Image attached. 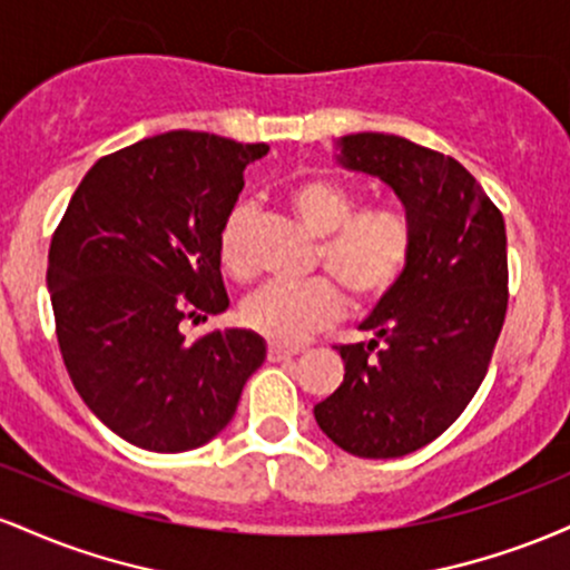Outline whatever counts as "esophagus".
I'll list each match as a JSON object with an SVG mask.
<instances>
[{
  "mask_svg": "<svg viewBox=\"0 0 570 570\" xmlns=\"http://www.w3.org/2000/svg\"><path fill=\"white\" fill-rule=\"evenodd\" d=\"M297 353H299L297 348H284V345H276V343L267 345V358H271V362H286V358H294Z\"/></svg>",
  "mask_w": 570,
  "mask_h": 570,
  "instance_id": "esophagus-1",
  "label": "esophagus"
}]
</instances>
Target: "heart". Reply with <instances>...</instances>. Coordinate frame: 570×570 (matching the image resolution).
Returning a JSON list of instances; mask_svg holds the SVG:
<instances>
[{"label": "heart", "mask_w": 570, "mask_h": 570, "mask_svg": "<svg viewBox=\"0 0 570 570\" xmlns=\"http://www.w3.org/2000/svg\"><path fill=\"white\" fill-rule=\"evenodd\" d=\"M289 206L318 235L316 265L351 297L353 305H375L407 271L415 227L399 208H362V193L337 176H311L289 189ZM254 203L238 200L219 227L217 257L227 276H252L248 227ZM332 279V281H333ZM331 281V282H332ZM328 278L303 284H265L240 305V324L276 345H297L335 324L343 293Z\"/></svg>", "instance_id": "1"}]
</instances>
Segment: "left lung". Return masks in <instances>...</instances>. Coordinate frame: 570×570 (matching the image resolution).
Instances as JSON below:
<instances>
[{
	"instance_id": "1",
	"label": "left lung",
	"mask_w": 570,
	"mask_h": 570,
	"mask_svg": "<svg viewBox=\"0 0 570 570\" xmlns=\"http://www.w3.org/2000/svg\"><path fill=\"white\" fill-rule=\"evenodd\" d=\"M340 147L345 168L399 195L415 248L362 324L375 340L337 345L345 377L313 415L345 453L399 458L453 426L485 381L509 303L507 227L450 155L394 134H351Z\"/></svg>"
}]
</instances>
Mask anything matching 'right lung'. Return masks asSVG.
I'll use <instances>...</instances> for the list:
<instances>
[{"label": "right lung", "instance_id": "obj_1", "mask_svg": "<svg viewBox=\"0 0 570 570\" xmlns=\"http://www.w3.org/2000/svg\"><path fill=\"white\" fill-rule=\"evenodd\" d=\"M267 144L171 130L104 155L48 252L56 337L77 394L104 426L155 453L219 434L265 362L248 330L187 343L181 324L227 311L217 238Z\"/></svg>", "mask_w": 570, "mask_h": 570}]
</instances>
